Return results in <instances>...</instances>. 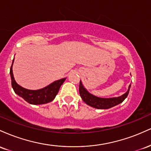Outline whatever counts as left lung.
Segmentation results:
<instances>
[{
	"mask_svg": "<svg viewBox=\"0 0 151 151\" xmlns=\"http://www.w3.org/2000/svg\"><path fill=\"white\" fill-rule=\"evenodd\" d=\"M130 88H131V84L129 86L128 91L125 93L121 95L118 97L113 98H101L98 96H94L91 94L89 91L86 90L84 86H83L82 82L80 80L79 82V94L80 96L87 105L93 108L98 109H108L111 108V107L115 106L119 104L122 103L125 100V99L127 97L128 94L129 93Z\"/></svg>",
	"mask_w": 151,
	"mask_h": 151,
	"instance_id": "obj_1",
	"label": "left lung"
}]
</instances>
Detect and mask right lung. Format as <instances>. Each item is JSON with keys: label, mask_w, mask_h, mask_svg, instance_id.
<instances>
[{"label": "right lung", "mask_w": 151, "mask_h": 151, "mask_svg": "<svg viewBox=\"0 0 151 151\" xmlns=\"http://www.w3.org/2000/svg\"><path fill=\"white\" fill-rule=\"evenodd\" d=\"M13 62H14V59L10 67V77H11L12 87L16 94H18L19 96H21L25 101L28 102L30 104H47L53 101L56 95L58 94L60 86L65 81L66 78L54 81L52 84L42 89L37 90L27 89L19 85L15 80L13 73Z\"/></svg>", "instance_id": "obj_1"}]
</instances>
